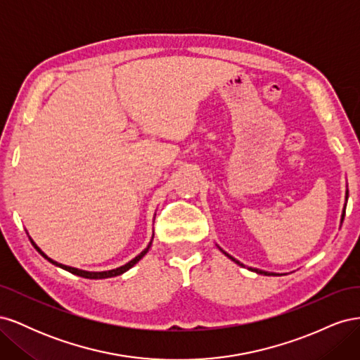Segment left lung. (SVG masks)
I'll list each match as a JSON object with an SVG mask.
<instances>
[{
  "instance_id": "left-lung-1",
  "label": "left lung",
  "mask_w": 360,
  "mask_h": 360,
  "mask_svg": "<svg viewBox=\"0 0 360 360\" xmlns=\"http://www.w3.org/2000/svg\"><path fill=\"white\" fill-rule=\"evenodd\" d=\"M347 198H348V191L345 192V204H344V209H342V214H341V224H342V221H344V216H345V205H347ZM221 249V248H219ZM221 252L222 254H225L228 258H230L231 261H234L236 264H238V266H242V267H246L243 263H240V261L238 259H236L234 257H231L230 254H226L225 250H222L221 249ZM248 270H250V271H255V274H258V275H266V276H281V275H287V274H275V271H266V270H259V269H255V267H248Z\"/></svg>"
}]
</instances>
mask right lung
I'll return each instance as SVG.
<instances>
[{"label":"right lung","instance_id":"add662e5","mask_svg":"<svg viewBox=\"0 0 360 360\" xmlns=\"http://www.w3.org/2000/svg\"><path fill=\"white\" fill-rule=\"evenodd\" d=\"M27 234H28V233H27ZM28 237H30V236H28ZM153 237H155V233H153ZM153 237H151L150 243L147 245V248L143 250V252H141L139 255H136L134 259H130L129 263H126L124 266H120V267H117V269L103 270V271H89V270H81V269H76V267H70V266H64V264H61V263H57V261H53L52 258H49L45 252H43V250L34 243V240H32L31 237H30V240H31L32 246L36 248L37 252H39L43 258H46V259L49 261V263H52L53 266L61 267V269H64V270L70 271V274H73V275H76V276H81V278H86V279H105V278H114V276H118V275H123L124 271H127L130 267H134V266L138 263V261L148 252V249H150V246H151V242H153Z\"/></svg>","mask_w":360,"mask_h":360}]
</instances>
